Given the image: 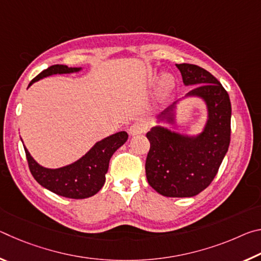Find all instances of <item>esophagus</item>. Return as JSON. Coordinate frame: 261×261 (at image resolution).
<instances>
[{
  "label": "esophagus",
  "instance_id": "esophagus-1",
  "mask_svg": "<svg viewBox=\"0 0 261 261\" xmlns=\"http://www.w3.org/2000/svg\"><path fill=\"white\" fill-rule=\"evenodd\" d=\"M145 131H146V126H145L143 123H134V124L129 127V134L131 136L144 134Z\"/></svg>",
  "mask_w": 261,
  "mask_h": 261
}]
</instances>
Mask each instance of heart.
<instances>
[{
    "label": "heart",
    "instance_id": "1",
    "mask_svg": "<svg viewBox=\"0 0 261 261\" xmlns=\"http://www.w3.org/2000/svg\"><path fill=\"white\" fill-rule=\"evenodd\" d=\"M159 86H160V91L162 93H168L174 86L173 77H171L169 73H163L160 78V84H159Z\"/></svg>",
    "mask_w": 261,
    "mask_h": 261
}]
</instances>
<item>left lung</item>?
I'll use <instances>...</instances> for the list:
<instances>
[{"instance_id":"1","label":"left lung","mask_w":261,"mask_h":261,"mask_svg":"<svg viewBox=\"0 0 261 261\" xmlns=\"http://www.w3.org/2000/svg\"><path fill=\"white\" fill-rule=\"evenodd\" d=\"M185 85H198L187 96H200L208 120L197 137L182 136L162 126L147 132L151 147L145 163L148 184L165 197H193L208 187L218 174L230 144L231 105L228 92L213 74L198 65L176 64ZM173 122V107L162 113Z\"/></svg>"}]
</instances>
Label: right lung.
Masks as SVG:
<instances>
[{
    "mask_svg": "<svg viewBox=\"0 0 261 261\" xmlns=\"http://www.w3.org/2000/svg\"><path fill=\"white\" fill-rule=\"evenodd\" d=\"M81 68H68L67 65L62 64L51 65L33 78L29 86L50 74L77 72ZM126 140L127 134L125 131L117 132L98 141L78 161L59 169H48L41 167L34 161L26 147L24 149L31 174L39 184L62 197L85 199L94 196L103 187L110 158Z\"/></svg>",
    "mask_w": 261,
    "mask_h": 261,
    "instance_id": "add662e5",
    "label": "right lung"
}]
</instances>
